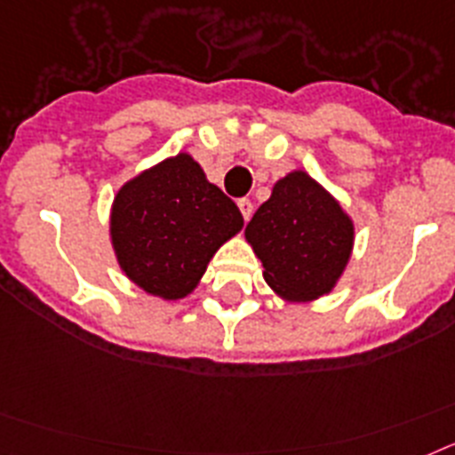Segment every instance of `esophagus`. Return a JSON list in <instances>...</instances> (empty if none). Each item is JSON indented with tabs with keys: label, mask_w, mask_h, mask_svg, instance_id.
Segmentation results:
<instances>
[{
	"label": "esophagus",
	"mask_w": 455,
	"mask_h": 455,
	"mask_svg": "<svg viewBox=\"0 0 455 455\" xmlns=\"http://www.w3.org/2000/svg\"><path fill=\"white\" fill-rule=\"evenodd\" d=\"M238 208H240V212H243L244 222H247V220L251 217V212H254V204H251L250 199H238Z\"/></svg>",
	"instance_id": "34e87169"
}]
</instances>
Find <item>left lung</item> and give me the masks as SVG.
Returning a JSON list of instances; mask_svg holds the SVG:
<instances>
[{
    "mask_svg": "<svg viewBox=\"0 0 455 455\" xmlns=\"http://www.w3.org/2000/svg\"><path fill=\"white\" fill-rule=\"evenodd\" d=\"M244 235L276 295L309 302L330 293L353 251V220L309 173L291 172L254 212Z\"/></svg>",
    "mask_w": 455,
    "mask_h": 455,
    "instance_id": "obj_1",
    "label": "left lung"
}]
</instances>
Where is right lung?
<instances>
[{
    "label": "right lung",
    "instance_id": "1",
    "mask_svg": "<svg viewBox=\"0 0 455 455\" xmlns=\"http://www.w3.org/2000/svg\"><path fill=\"white\" fill-rule=\"evenodd\" d=\"M243 224L238 205L208 183L199 162L179 153L118 189L109 235L130 282L148 295L180 299Z\"/></svg>",
    "mask_w": 455,
    "mask_h": 455
}]
</instances>
